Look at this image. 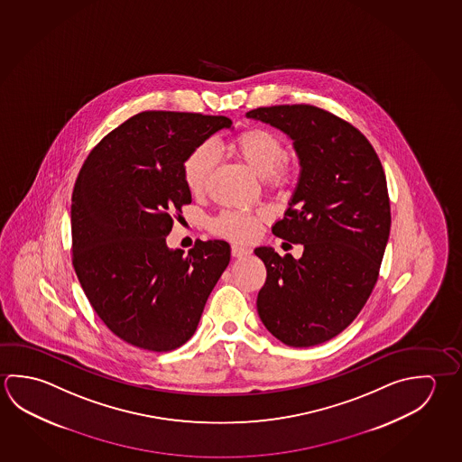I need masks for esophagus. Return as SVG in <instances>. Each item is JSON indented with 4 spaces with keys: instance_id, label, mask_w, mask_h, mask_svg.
<instances>
[{
    "instance_id": "obj_1",
    "label": "esophagus",
    "mask_w": 462,
    "mask_h": 462,
    "mask_svg": "<svg viewBox=\"0 0 462 462\" xmlns=\"http://www.w3.org/2000/svg\"><path fill=\"white\" fill-rule=\"evenodd\" d=\"M248 254H251V250H248L246 246L232 245V256H234V258H243V256H248Z\"/></svg>"
}]
</instances>
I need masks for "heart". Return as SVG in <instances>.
Masks as SVG:
<instances>
[{
    "mask_svg": "<svg viewBox=\"0 0 462 462\" xmlns=\"http://www.w3.org/2000/svg\"><path fill=\"white\" fill-rule=\"evenodd\" d=\"M232 149L271 188H285L297 179V163L285 155L282 139L266 128H250L235 139ZM217 154L211 144L195 147L183 161L181 173L188 191L201 196L209 185ZM263 212L224 211L209 222L212 234L248 242L261 232Z\"/></svg>",
    "mask_w": 462,
    "mask_h": 462,
    "instance_id": "heart-1",
    "label": "heart"
}]
</instances>
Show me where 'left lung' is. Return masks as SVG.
Returning a JSON list of instances; mask_svg holds the SVG:
<instances>
[{"label":"left lung","instance_id":"obj_1","mask_svg":"<svg viewBox=\"0 0 462 462\" xmlns=\"http://www.w3.org/2000/svg\"><path fill=\"white\" fill-rule=\"evenodd\" d=\"M246 116L283 131L301 167L273 234L301 243L303 254L254 250L267 271L258 315L285 346L313 347L356 319L378 281L391 228L384 171L370 141L323 108L261 106Z\"/></svg>","mask_w":462,"mask_h":462}]
</instances>
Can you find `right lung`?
Wrapping results in <instances>:
<instances>
[{
	"label": "right lung",
	"instance_id": "add662e5",
	"mask_svg": "<svg viewBox=\"0 0 462 462\" xmlns=\"http://www.w3.org/2000/svg\"><path fill=\"white\" fill-rule=\"evenodd\" d=\"M230 126L227 116L141 112L90 151L74 183V271L98 318L134 347L183 346L228 266L224 240H199L183 256L165 238L191 203L185 157Z\"/></svg>",
	"mask_w": 462,
	"mask_h": 462
}]
</instances>
